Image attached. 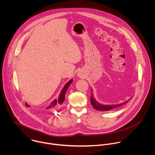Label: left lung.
I'll return each mask as SVG.
<instances>
[{"mask_svg": "<svg viewBox=\"0 0 155 155\" xmlns=\"http://www.w3.org/2000/svg\"><path fill=\"white\" fill-rule=\"evenodd\" d=\"M131 98H130L129 100H130ZM129 100H127V101H125L123 103L119 104H113V105H104V104H101L100 103H99L98 102H97L95 99L94 98V97L92 96L91 97V104L93 106L94 108H95V109L98 110H103V111H107V110H110L112 109H114L115 108H117L118 107H120L123 105H124V104H126L127 102L129 101Z\"/></svg>", "mask_w": 155, "mask_h": 155, "instance_id": "obj_1", "label": "left lung"}]
</instances>
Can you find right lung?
I'll return each mask as SVG.
<instances>
[{
    "label": "right lung",
    "mask_w": 155,
    "mask_h": 155,
    "mask_svg": "<svg viewBox=\"0 0 155 155\" xmlns=\"http://www.w3.org/2000/svg\"><path fill=\"white\" fill-rule=\"evenodd\" d=\"M72 80H71L70 81H69L64 86V87L63 88V89L61 90V92H60V94L59 95L58 99L57 100L56 99L54 100L47 107L46 109H58L60 107V106L63 103V101H64L65 99V95H66V92L68 91V89L69 86V85L72 83ZM25 105L27 107H29V106L26 103Z\"/></svg>",
    "instance_id": "1"
}]
</instances>
